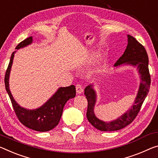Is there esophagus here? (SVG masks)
I'll use <instances>...</instances> for the list:
<instances>
[{"label": "esophagus", "mask_w": 158, "mask_h": 158, "mask_svg": "<svg viewBox=\"0 0 158 158\" xmlns=\"http://www.w3.org/2000/svg\"><path fill=\"white\" fill-rule=\"evenodd\" d=\"M76 90H77V93L78 94H81V93L84 91V89H83V88H82L81 85L79 84H77L76 85Z\"/></svg>", "instance_id": "esophagus-1"}]
</instances>
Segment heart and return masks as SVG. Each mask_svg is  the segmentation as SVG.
I'll return each instance as SVG.
<instances>
[{
  "instance_id": "1",
  "label": "heart",
  "mask_w": 158,
  "mask_h": 158,
  "mask_svg": "<svg viewBox=\"0 0 158 158\" xmlns=\"http://www.w3.org/2000/svg\"><path fill=\"white\" fill-rule=\"evenodd\" d=\"M96 69H97V68H96Z\"/></svg>"
}]
</instances>
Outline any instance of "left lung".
<instances>
[{
	"label": "left lung",
	"mask_w": 158,
	"mask_h": 158,
	"mask_svg": "<svg viewBox=\"0 0 158 158\" xmlns=\"http://www.w3.org/2000/svg\"><path fill=\"white\" fill-rule=\"evenodd\" d=\"M127 37L128 44L127 48L124 54L114 64V66L117 67L125 63V64L136 67L137 69L139 70L141 81L140 83L136 98L134 101V104L131 108L113 121L110 122L102 121L98 119L94 114L96 94L93 89V85H89L84 89V95L88 101V107L86 112L87 119L95 128L102 131H117L131 124L139 112L143 102L149 92L151 86V75L148 69V56L147 52L144 46L133 36L131 35H127Z\"/></svg>",
	"instance_id": "8db88e82"
}]
</instances>
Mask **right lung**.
Instances as JSON below:
<instances>
[{"label": "right lung", "mask_w": 158, "mask_h": 158, "mask_svg": "<svg viewBox=\"0 0 158 158\" xmlns=\"http://www.w3.org/2000/svg\"><path fill=\"white\" fill-rule=\"evenodd\" d=\"M32 36L24 39L17 45L15 49L18 50L32 43ZM11 55L10 60L5 75L6 89L10 98L12 107L17 118L22 124L28 128L37 131H48L55 128L61 118L64 106L68 100L76 96V88L74 85L67 87H60L53 96L39 108L27 110L19 106L12 97L9 88V77L13 62L15 53Z\"/></svg>", "instance_id": "obj_1"}]
</instances>
